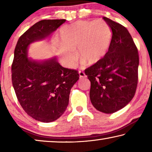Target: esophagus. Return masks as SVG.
Segmentation results:
<instances>
[{"mask_svg": "<svg viewBox=\"0 0 152 152\" xmlns=\"http://www.w3.org/2000/svg\"><path fill=\"white\" fill-rule=\"evenodd\" d=\"M79 76H80V78H86V76L85 73L83 71H79Z\"/></svg>", "mask_w": 152, "mask_h": 152, "instance_id": "esophagus-1", "label": "esophagus"}]
</instances>
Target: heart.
Masks as SVG:
<instances>
[{
	"label": "heart",
	"mask_w": 152,
	"mask_h": 152,
	"mask_svg": "<svg viewBox=\"0 0 152 152\" xmlns=\"http://www.w3.org/2000/svg\"><path fill=\"white\" fill-rule=\"evenodd\" d=\"M59 53L69 67L75 65L78 50L81 60L88 64L98 62L106 54L111 39V31L103 20H78L60 30Z\"/></svg>",
	"instance_id": "b5f03b06"
}]
</instances>
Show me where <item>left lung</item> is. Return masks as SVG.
I'll list each match as a JSON object with an SVG mask.
<instances>
[{"instance_id": "left-lung-1", "label": "left lung", "mask_w": 152, "mask_h": 152, "mask_svg": "<svg viewBox=\"0 0 152 152\" xmlns=\"http://www.w3.org/2000/svg\"><path fill=\"white\" fill-rule=\"evenodd\" d=\"M112 30L109 50L84 70L91 81L90 99L96 109L113 113L125 107L135 94L138 82V50L128 30L103 17Z\"/></svg>"}]
</instances>
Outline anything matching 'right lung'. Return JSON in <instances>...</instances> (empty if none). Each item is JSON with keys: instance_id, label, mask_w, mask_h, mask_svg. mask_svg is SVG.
Listing matches in <instances>:
<instances>
[{"instance_id": "1", "label": "right lung", "mask_w": 152, "mask_h": 152, "mask_svg": "<svg viewBox=\"0 0 152 152\" xmlns=\"http://www.w3.org/2000/svg\"><path fill=\"white\" fill-rule=\"evenodd\" d=\"M66 21L47 19L36 23L18 39L12 64V83L20 106L33 119L43 123L58 119L65 112L78 71L65 68L56 59L37 61L27 58L30 43L45 39Z\"/></svg>"}]
</instances>
